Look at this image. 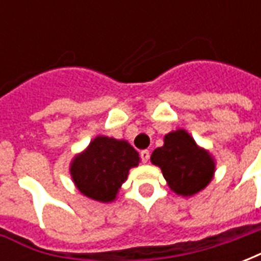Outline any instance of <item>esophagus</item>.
I'll use <instances>...</instances> for the list:
<instances>
[{
	"label": "esophagus",
	"mask_w": 261,
	"mask_h": 261,
	"mask_svg": "<svg viewBox=\"0 0 261 261\" xmlns=\"http://www.w3.org/2000/svg\"><path fill=\"white\" fill-rule=\"evenodd\" d=\"M149 155H151V153H149V151H148V149H144V151H141V152H140V156H141L142 162H148Z\"/></svg>",
	"instance_id": "obj_1"
}]
</instances>
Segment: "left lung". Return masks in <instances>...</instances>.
<instances>
[{"label": "left lung", "instance_id": "1", "mask_svg": "<svg viewBox=\"0 0 261 261\" xmlns=\"http://www.w3.org/2000/svg\"><path fill=\"white\" fill-rule=\"evenodd\" d=\"M153 165L162 169L169 187L180 196L201 192L214 175L213 158L197 147L196 141L185 130H176L165 137L164 147L151 155Z\"/></svg>", "mask_w": 261, "mask_h": 261}]
</instances>
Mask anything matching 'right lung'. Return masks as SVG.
Instances as JSON below:
<instances>
[{
    "mask_svg": "<svg viewBox=\"0 0 261 261\" xmlns=\"http://www.w3.org/2000/svg\"><path fill=\"white\" fill-rule=\"evenodd\" d=\"M138 162V152L127 141L96 137L85 152L74 159L71 176L84 196L109 202L116 198L130 168Z\"/></svg>",
    "mask_w": 261,
    "mask_h": 261,
    "instance_id": "1",
    "label": "right lung"
}]
</instances>
